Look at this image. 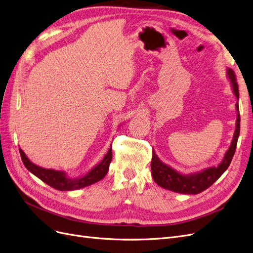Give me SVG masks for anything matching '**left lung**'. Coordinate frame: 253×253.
I'll return each instance as SVG.
<instances>
[{"instance_id": "obj_1", "label": "left lung", "mask_w": 253, "mask_h": 253, "mask_svg": "<svg viewBox=\"0 0 253 253\" xmlns=\"http://www.w3.org/2000/svg\"><path fill=\"white\" fill-rule=\"evenodd\" d=\"M227 78L230 81L232 91L235 93L236 98L239 100V87L236 79V75L231 69L226 71ZM237 110V121H236V130L233 133L232 141L230 147L224 154L222 162L218 166H212L207 169H203L198 172H194L190 174H181L180 172L174 170L170 166L163 163L156 153L153 150L152 161H151V171L153 180L162 188L169 190L179 194H188L196 195L207 190L208 188L219 179L221 175L227 170L229 167L232 157L235 155L238 138L240 135V111H239V103L236 104Z\"/></svg>"}]
</instances>
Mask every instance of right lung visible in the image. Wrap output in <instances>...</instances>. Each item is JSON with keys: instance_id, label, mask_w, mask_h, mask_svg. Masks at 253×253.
I'll use <instances>...</instances> for the list:
<instances>
[{"instance_id": "add662e5", "label": "right lung", "mask_w": 253, "mask_h": 253, "mask_svg": "<svg viewBox=\"0 0 253 253\" xmlns=\"http://www.w3.org/2000/svg\"><path fill=\"white\" fill-rule=\"evenodd\" d=\"M20 154L22 157L23 164L37 178L42 180L44 183L52 186V188L58 191H74L85 188L90 184L96 183L103 179L108 172L109 165L111 163L112 152L111 146L108 149V152L103 157V160L90 169L85 175L77 177V178H71L63 171H57L54 169H44L40 166L33 164L29 158L27 157L25 152L20 148Z\"/></svg>"}]
</instances>
